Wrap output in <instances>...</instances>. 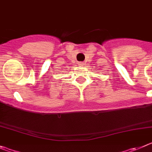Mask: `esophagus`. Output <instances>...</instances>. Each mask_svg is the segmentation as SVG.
I'll return each mask as SVG.
<instances>
[{
	"instance_id": "34e87169",
	"label": "esophagus",
	"mask_w": 152,
	"mask_h": 152,
	"mask_svg": "<svg viewBox=\"0 0 152 152\" xmlns=\"http://www.w3.org/2000/svg\"><path fill=\"white\" fill-rule=\"evenodd\" d=\"M78 65L79 66H83V65H84V63L82 62H78Z\"/></svg>"
}]
</instances>
